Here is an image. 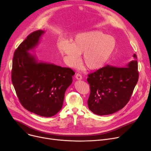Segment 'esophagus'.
<instances>
[{
	"instance_id": "esophagus-1",
	"label": "esophagus",
	"mask_w": 151,
	"mask_h": 151,
	"mask_svg": "<svg viewBox=\"0 0 151 151\" xmlns=\"http://www.w3.org/2000/svg\"><path fill=\"white\" fill-rule=\"evenodd\" d=\"M75 77H76V78L78 80H82V75H81V74H80V73H77V74L76 75Z\"/></svg>"
}]
</instances>
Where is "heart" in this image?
<instances>
[{
  "instance_id": "b5f03b06",
  "label": "heart",
  "mask_w": 151,
  "mask_h": 151,
  "mask_svg": "<svg viewBox=\"0 0 151 151\" xmlns=\"http://www.w3.org/2000/svg\"><path fill=\"white\" fill-rule=\"evenodd\" d=\"M116 47L113 37L100 30H92L76 35L72 43L60 40L58 49L65 58L67 65L76 67L83 54V64L90 70H97L104 67L113 54Z\"/></svg>"
}]
</instances>
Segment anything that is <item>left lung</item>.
I'll use <instances>...</instances> for the list:
<instances>
[{"label": "left lung", "instance_id": "left-lung-1", "mask_svg": "<svg viewBox=\"0 0 151 151\" xmlns=\"http://www.w3.org/2000/svg\"><path fill=\"white\" fill-rule=\"evenodd\" d=\"M125 67L109 65L88 75L89 109L97 115L111 114L129 102L139 77L137 55Z\"/></svg>", "mask_w": 151, "mask_h": 151}]
</instances>
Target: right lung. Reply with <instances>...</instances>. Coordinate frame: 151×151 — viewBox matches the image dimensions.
Instances as JSON below:
<instances>
[{"label":"right lung","instance_id":"1","mask_svg":"<svg viewBox=\"0 0 151 151\" xmlns=\"http://www.w3.org/2000/svg\"><path fill=\"white\" fill-rule=\"evenodd\" d=\"M44 30L29 34L14 52L12 81L22 106L43 117H51L62 109L67 89L75 72L70 68L38 62L28 51L38 45Z\"/></svg>","mask_w":151,"mask_h":151}]
</instances>
